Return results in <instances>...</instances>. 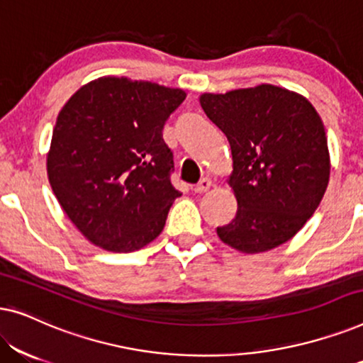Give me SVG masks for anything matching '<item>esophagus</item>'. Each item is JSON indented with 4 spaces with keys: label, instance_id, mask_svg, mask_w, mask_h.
<instances>
[{
    "label": "esophagus",
    "instance_id": "34e87169",
    "mask_svg": "<svg viewBox=\"0 0 363 363\" xmlns=\"http://www.w3.org/2000/svg\"><path fill=\"white\" fill-rule=\"evenodd\" d=\"M210 186H211L210 178H201L200 183H198V185L193 188V191H195V193H205V191L210 190Z\"/></svg>",
    "mask_w": 363,
    "mask_h": 363
}]
</instances>
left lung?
Listing matches in <instances>:
<instances>
[{
    "instance_id": "8db88e82",
    "label": "left lung",
    "mask_w": 363,
    "mask_h": 363,
    "mask_svg": "<svg viewBox=\"0 0 363 363\" xmlns=\"http://www.w3.org/2000/svg\"><path fill=\"white\" fill-rule=\"evenodd\" d=\"M201 108L231 147V223L216 228L228 246L262 252L289 241L314 215L329 185L330 158L319 113L306 97L261 84L203 94Z\"/></svg>"
}]
</instances>
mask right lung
<instances>
[{
	"label": "right lung",
	"instance_id": "right-lung-1",
	"mask_svg": "<svg viewBox=\"0 0 363 363\" xmlns=\"http://www.w3.org/2000/svg\"><path fill=\"white\" fill-rule=\"evenodd\" d=\"M182 89L127 77L86 84L59 112L48 177L79 231L107 251L140 250L165 226L173 153L163 125L185 101Z\"/></svg>",
	"mask_w": 363,
	"mask_h": 363
}]
</instances>
